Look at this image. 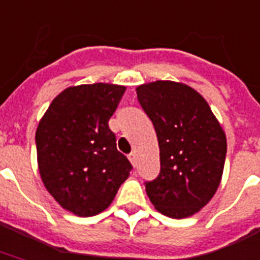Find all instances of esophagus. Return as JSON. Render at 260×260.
Wrapping results in <instances>:
<instances>
[{"instance_id": "34e87169", "label": "esophagus", "mask_w": 260, "mask_h": 260, "mask_svg": "<svg viewBox=\"0 0 260 260\" xmlns=\"http://www.w3.org/2000/svg\"><path fill=\"white\" fill-rule=\"evenodd\" d=\"M128 158H129L131 164L136 168V165H138V158H136V152H131L129 155H128Z\"/></svg>"}]
</instances>
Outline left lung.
Instances as JSON below:
<instances>
[{
    "mask_svg": "<svg viewBox=\"0 0 260 260\" xmlns=\"http://www.w3.org/2000/svg\"><path fill=\"white\" fill-rule=\"evenodd\" d=\"M140 106L155 128L161 172L146 183L159 213L187 218L201 211L217 192L222 177L226 136L198 91L170 80L136 88Z\"/></svg>",
    "mask_w": 260,
    "mask_h": 260,
    "instance_id": "1",
    "label": "left lung"
}]
</instances>
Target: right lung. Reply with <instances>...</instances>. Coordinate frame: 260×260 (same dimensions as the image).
<instances>
[{"label": "right lung", "instance_id": "1", "mask_svg": "<svg viewBox=\"0 0 260 260\" xmlns=\"http://www.w3.org/2000/svg\"><path fill=\"white\" fill-rule=\"evenodd\" d=\"M124 92V86L108 83L68 87L38 124L41 178L58 205L79 217L108 209L132 170L109 128Z\"/></svg>", "mask_w": 260, "mask_h": 260}]
</instances>
